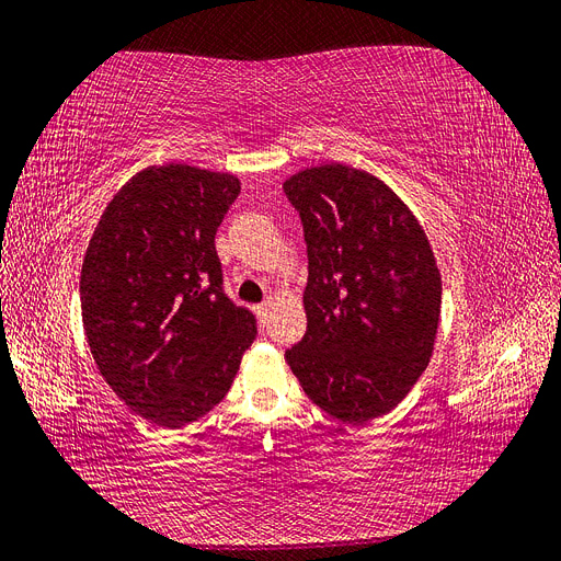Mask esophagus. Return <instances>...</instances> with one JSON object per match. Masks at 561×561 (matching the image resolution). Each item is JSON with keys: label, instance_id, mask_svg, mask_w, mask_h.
Masks as SVG:
<instances>
[{"label": "esophagus", "instance_id": "1", "mask_svg": "<svg viewBox=\"0 0 561 561\" xmlns=\"http://www.w3.org/2000/svg\"><path fill=\"white\" fill-rule=\"evenodd\" d=\"M270 307H273V300H265V302H261V305L256 307V314H259V321H261V325H265V323H267V317H270Z\"/></svg>", "mask_w": 561, "mask_h": 561}]
</instances>
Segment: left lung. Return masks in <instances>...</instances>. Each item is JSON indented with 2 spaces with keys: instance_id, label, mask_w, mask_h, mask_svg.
Wrapping results in <instances>:
<instances>
[{
  "instance_id": "obj_1",
  "label": "left lung",
  "mask_w": 561,
  "mask_h": 561,
  "mask_svg": "<svg viewBox=\"0 0 561 561\" xmlns=\"http://www.w3.org/2000/svg\"><path fill=\"white\" fill-rule=\"evenodd\" d=\"M300 213L309 277L305 337L286 363L307 398L342 423L396 409L437 342L442 273L407 203L367 171L309 165L286 178Z\"/></svg>"
}]
</instances>
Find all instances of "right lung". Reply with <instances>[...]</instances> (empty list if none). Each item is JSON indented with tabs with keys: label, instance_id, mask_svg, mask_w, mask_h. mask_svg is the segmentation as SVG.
<instances>
[{
	"label": "right lung",
	"instance_id": "1",
	"mask_svg": "<svg viewBox=\"0 0 561 561\" xmlns=\"http://www.w3.org/2000/svg\"><path fill=\"white\" fill-rule=\"evenodd\" d=\"M240 180L186 163L138 171L103 210L80 270L96 369L145 421L182 427L231 388L256 321L221 294L217 228Z\"/></svg>",
	"mask_w": 561,
	"mask_h": 561
}]
</instances>
